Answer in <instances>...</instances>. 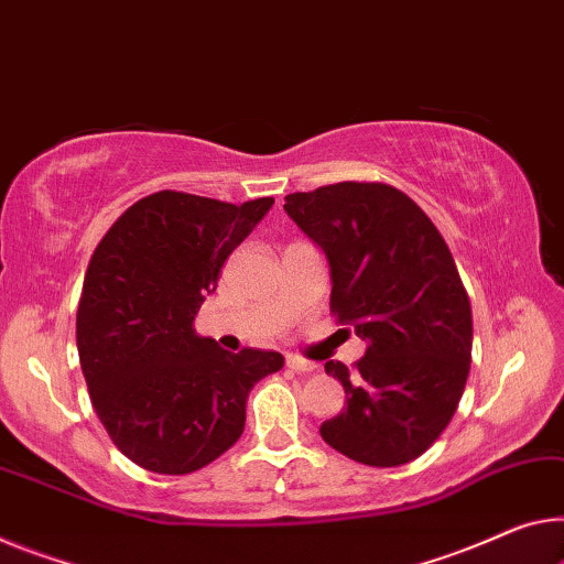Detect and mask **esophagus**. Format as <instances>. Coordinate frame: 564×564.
Here are the masks:
<instances>
[{
    "label": "esophagus",
    "mask_w": 564,
    "mask_h": 564,
    "mask_svg": "<svg viewBox=\"0 0 564 564\" xmlns=\"http://www.w3.org/2000/svg\"><path fill=\"white\" fill-rule=\"evenodd\" d=\"M288 368L294 370V372H315V370H317L315 362H310V360H305V358H297V355H290V358H288Z\"/></svg>",
    "instance_id": "34e87169"
}]
</instances>
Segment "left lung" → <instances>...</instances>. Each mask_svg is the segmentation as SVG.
Here are the masks:
<instances>
[{"mask_svg":"<svg viewBox=\"0 0 564 564\" xmlns=\"http://www.w3.org/2000/svg\"><path fill=\"white\" fill-rule=\"evenodd\" d=\"M284 212L330 262L333 317L366 340L352 370L325 362L348 405L319 436L368 466L413 462L448 426L471 366L469 294L444 237L380 181L290 194Z\"/></svg>","mask_w":564,"mask_h":564,"instance_id":"obj_1","label":"left lung"}]
</instances>
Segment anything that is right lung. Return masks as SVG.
I'll return each mask as SVG.
<instances>
[{"label":"right lung","mask_w":564,"mask_h":564,"mask_svg":"<svg viewBox=\"0 0 564 564\" xmlns=\"http://www.w3.org/2000/svg\"><path fill=\"white\" fill-rule=\"evenodd\" d=\"M274 198L227 204L155 192L118 216L90 257L77 352L93 409L118 452L155 474H192L237 444L274 350L227 352L194 330L229 254Z\"/></svg>","instance_id":"add662e5"}]
</instances>
